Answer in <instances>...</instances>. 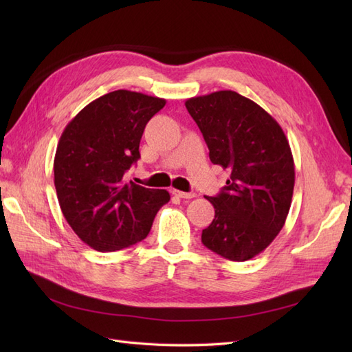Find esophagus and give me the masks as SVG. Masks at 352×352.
Wrapping results in <instances>:
<instances>
[{
    "label": "esophagus",
    "instance_id": "obj_1",
    "mask_svg": "<svg viewBox=\"0 0 352 352\" xmlns=\"http://www.w3.org/2000/svg\"><path fill=\"white\" fill-rule=\"evenodd\" d=\"M172 192H173V195H176L179 198H184V199H190V198L195 197L194 192H182V190H177V189H173Z\"/></svg>",
    "mask_w": 352,
    "mask_h": 352
}]
</instances>
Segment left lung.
<instances>
[{
	"label": "left lung",
	"mask_w": 352,
	"mask_h": 352,
	"mask_svg": "<svg viewBox=\"0 0 352 352\" xmlns=\"http://www.w3.org/2000/svg\"><path fill=\"white\" fill-rule=\"evenodd\" d=\"M210 150L212 164L230 170L216 197H206L214 219L202 230L208 250L232 261L264 251L291 208L295 166L279 123L235 91H217L185 102Z\"/></svg>",
	"instance_id": "left-lung-1"
}]
</instances>
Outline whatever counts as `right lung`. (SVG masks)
I'll return each instance as SVG.
<instances>
[{
  "mask_svg": "<svg viewBox=\"0 0 352 352\" xmlns=\"http://www.w3.org/2000/svg\"><path fill=\"white\" fill-rule=\"evenodd\" d=\"M166 100L126 89L89 102L66 126L54 158V185L63 216L74 233L97 251H117L141 242L166 189H150L124 175L141 158L146 123Z\"/></svg>",
  "mask_w": 352,
  "mask_h": 352,
  "instance_id": "add662e5",
  "label": "right lung"
}]
</instances>
